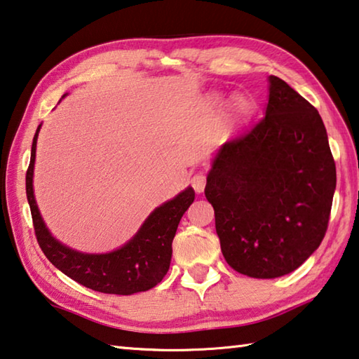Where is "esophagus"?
<instances>
[{
    "label": "esophagus",
    "instance_id": "esophagus-1",
    "mask_svg": "<svg viewBox=\"0 0 359 359\" xmlns=\"http://www.w3.org/2000/svg\"><path fill=\"white\" fill-rule=\"evenodd\" d=\"M191 187L194 188V191L198 194L204 193V188H205V175L204 174H196L191 177Z\"/></svg>",
    "mask_w": 359,
    "mask_h": 359
}]
</instances>
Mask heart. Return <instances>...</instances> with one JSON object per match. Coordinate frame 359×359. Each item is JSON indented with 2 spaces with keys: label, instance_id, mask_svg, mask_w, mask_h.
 Wrapping results in <instances>:
<instances>
[{
  "label": "heart",
  "instance_id": "obj_1",
  "mask_svg": "<svg viewBox=\"0 0 359 359\" xmlns=\"http://www.w3.org/2000/svg\"><path fill=\"white\" fill-rule=\"evenodd\" d=\"M221 102H223V97H221L219 94H215V95L210 97V105L212 107H219ZM251 109H252V103L246 95L238 94L236 97H232L229 113H231V117L233 121L242 122L243 119H246L248 116H250Z\"/></svg>",
  "mask_w": 359,
  "mask_h": 359
}]
</instances>
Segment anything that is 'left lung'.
I'll use <instances>...</instances> for the list:
<instances>
[{
  "mask_svg": "<svg viewBox=\"0 0 359 359\" xmlns=\"http://www.w3.org/2000/svg\"><path fill=\"white\" fill-rule=\"evenodd\" d=\"M264 119L212 158L205 198L226 262L242 275H289L320 246L336 165L317 109L275 75Z\"/></svg>",
  "mask_w": 359,
  "mask_h": 359,
  "instance_id": "left-lung-1",
  "label": "left lung"
}]
</instances>
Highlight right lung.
<instances>
[{"label": "right lung", "mask_w": 359, "mask_h": 359, "mask_svg": "<svg viewBox=\"0 0 359 359\" xmlns=\"http://www.w3.org/2000/svg\"><path fill=\"white\" fill-rule=\"evenodd\" d=\"M66 94L62 95V99ZM31 147L26 172V198L32 215L37 242L57 270L88 289L113 295H133L157 285L169 270L172 240L184 213L194 201V190L187 187L177 196L163 202L140 226L135 236L108 252H83L60 242L45 224L34 196V163L39 132Z\"/></svg>", "instance_id": "obj_1"}]
</instances>
